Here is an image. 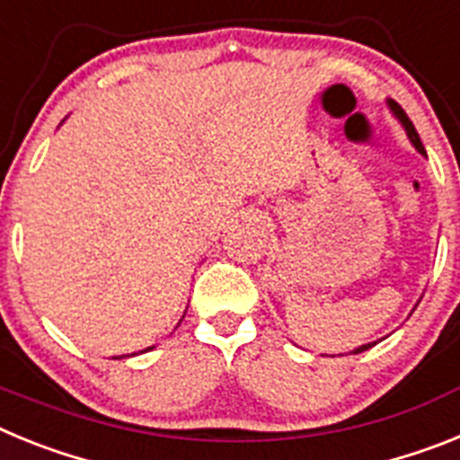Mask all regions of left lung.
Here are the masks:
<instances>
[{
    "instance_id": "obj_1",
    "label": "left lung",
    "mask_w": 460,
    "mask_h": 460,
    "mask_svg": "<svg viewBox=\"0 0 460 460\" xmlns=\"http://www.w3.org/2000/svg\"><path fill=\"white\" fill-rule=\"evenodd\" d=\"M389 109L394 111V115H396L398 119H401V125L405 127V131H407V138H410V141H412V146L417 147L419 153L421 155H426V150H423V143H421V138H419V134H417V129H414V125H412V119L407 118L405 115V111L401 109V106H398L396 102H394V99H389ZM375 342H368V345H361V347H357V349L351 351V354H361V351H366V349H370V347H373Z\"/></svg>"
}]
</instances>
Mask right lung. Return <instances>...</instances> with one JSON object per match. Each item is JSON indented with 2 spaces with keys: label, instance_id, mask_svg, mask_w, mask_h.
Listing matches in <instances>:
<instances>
[{
  "label": "right lung",
  "instance_id": "right-lung-1",
  "mask_svg": "<svg viewBox=\"0 0 460 460\" xmlns=\"http://www.w3.org/2000/svg\"><path fill=\"white\" fill-rule=\"evenodd\" d=\"M147 349H153V347H147ZM147 349H143V351H147ZM127 357H129V354H127ZM115 358H122V357H115Z\"/></svg>",
  "mask_w": 460,
  "mask_h": 460
}]
</instances>
